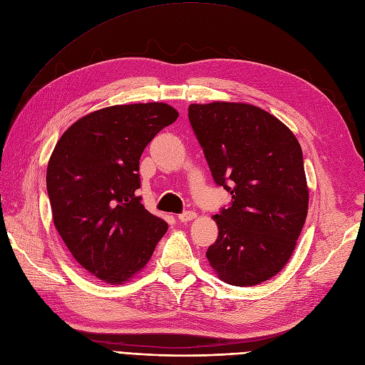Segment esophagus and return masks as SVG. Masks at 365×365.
Segmentation results:
<instances>
[{"label":"esophagus","mask_w":365,"mask_h":365,"mask_svg":"<svg viewBox=\"0 0 365 365\" xmlns=\"http://www.w3.org/2000/svg\"><path fill=\"white\" fill-rule=\"evenodd\" d=\"M195 217H197L195 212L186 210V212H183V213L179 215V221H180V222H187V221H192Z\"/></svg>","instance_id":"34e87169"}]
</instances>
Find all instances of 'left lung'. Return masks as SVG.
Masks as SVG:
<instances>
[{
  "mask_svg": "<svg viewBox=\"0 0 365 365\" xmlns=\"http://www.w3.org/2000/svg\"><path fill=\"white\" fill-rule=\"evenodd\" d=\"M187 111L215 183L233 198L213 217L218 237L206 257L227 284H260L286 266L305 224L302 148L259 106L212 102Z\"/></svg>",
  "mask_w": 365,
  "mask_h": 365,
  "instance_id": "8db88e82",
  "label": "left lung"
}]
</instances>
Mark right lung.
<instances>
[{
  "label": "right lung",
  "instance_id": "right-lung-1",
  "mask_svg": "<svg viewBox=\"0 0 365 365\" xmlns=\"http://www.w3.org/2000/svg\"><path fill=\"white\" fill-rule=\"evenodd\" d=\"M178 117L158 102L102 108L75 121L51 155L53 225L73 259L105 282L138 274L168 230L135 192L144 148Z\"/></svg>",
  "mask_w": 365,
  "mask_h": 365
}]
</instances>
